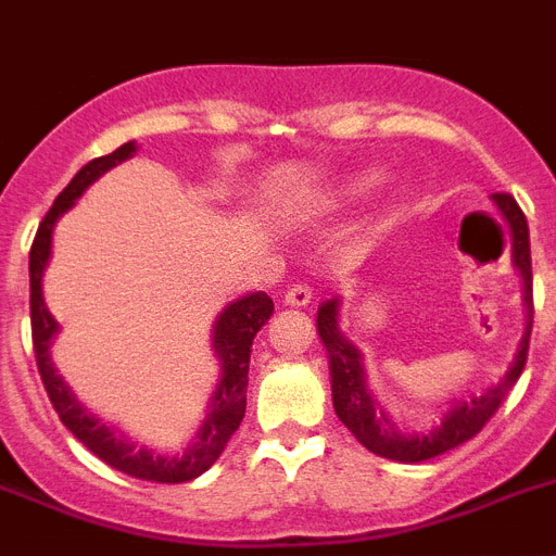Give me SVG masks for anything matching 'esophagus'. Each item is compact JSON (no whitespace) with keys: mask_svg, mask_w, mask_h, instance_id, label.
Wrapping results in <instances>:
<instances>
[{"mask_svg":"<svg viewBox=\"0 0 556 556\" xmlns=\"http://www.w3.org/2000/svg\"><path fill=\"white\" fill-rule=\"evenodd\" d=\"M283 303L287 306H295V309H303V306H309L312 303V289L306 283H292L287 289V295H283Z\"/></svg>","mask_w":556,"mask_h":556,"instance_id":"1","label":"esophagus"}]
</instances>
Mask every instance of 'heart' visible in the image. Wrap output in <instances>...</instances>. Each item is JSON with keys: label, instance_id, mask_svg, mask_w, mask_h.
Wrapping results in <instances>:
<instances>
[{"label": "heart", "instance_id": "obj_1", "mask_svg": "<svg viewBox=\"0 0 556 556\" xmlns=\"http://www.w3.org/2000/svg\"><path fill=\"white\" fill-rule=\"evenodd\" d=\"M379 182H382V174H379V170H357V174H349V177H343L340 182L329 185L326 191H317L315 197L306 199V207L315 213L340 211V207L368 197Z\"/></svg>", "mask_w": 556, "mask_h": 556}]
</instances>
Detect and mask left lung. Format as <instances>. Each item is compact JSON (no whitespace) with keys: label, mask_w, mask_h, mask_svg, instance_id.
Masks as SVG:
<instances>
[{"label":"left lung","mask_w":556,"mask_h":556,"mask_svg":"<svg viewBox=\"0 0 556 556\" xmlns=\"http://www.w3.org/2000/svg\"><path fill=\"white\" fill-rule=\"evenodd\" d=\"M495 205L504 213L506 225L511 232V264L517 267L520 278H523V306H526V331L520 337L517 354L501 382L486 388L478 396L469 400L453 402L447 414L441 416V421L430 430L421 433H405L393 425L391 416L379 407L374 400V393L368 391V379H365L363 354L349 337L340 331V301L320 303L317 309V334L324 340L326 351H329V374H331V400H334L337 419L349 427L354 439L363 444L365 450H371L374 455L391 458V462L416 464L435 458V455L447 453V450L458 447L464 441H469L476 433H481V427L492 419L501 402L506 400V393L517 382V377L523 374L526 354H529V337H531V317H534V303H531V247H529V225H526L523 211L517 207L515 199L509 193H495Z\"/></svg>","instance_id":"left-lung-1"}]
</instances>
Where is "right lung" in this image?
Segmentation results:
<instances>
[{
    "label": "right lung",
    "mask_w": 556,
    "mask_h": 556,
    "mask_svg": "<svg viewBox=\"0 0 556 556\" xmlns=\"http://www.w3.org/2000/svg\"><path fill=\"white\" fill-rule=\"evenodd\" d=\"M137 154V142H123L121 149L112 151L106 156H98L92 163L70 179L64 191L55 197L52 207L41 219L39 232L33 239L30 247V326H33V351H36V365H39L41 382L50 396L52 407L64 427L75 439L94 453L101 462H106L112 469H121L126 476L140 478V481H156V483H185L199 478L202 472L216 464L222 450L227 447L230 435L239 430L241 419H244L247 407V371H250V349L258 334V329L273 315V298L267 292H250V295L239 298V301L227 303L222 315L213 324V351L219 357L222 374L216 382L211 402H207V414L202 427H199L197 439L185 447V453L163 455L154 450L137 447L135 441L126 439L121 430L103 425L101 419H94L87 407L75 400V393L70 391L61 374L52 365L50 349L52 340L59 334V324L50 315L45 303V292H41V278H45L47 261H50L52 250V230L55 222L64 216L70 207L78 202V197L87 191L94 179H101L109 168L126 163L129 156Z\"/></svg>",
    "instance_id": "right-lung-1"
}]
</instances>
